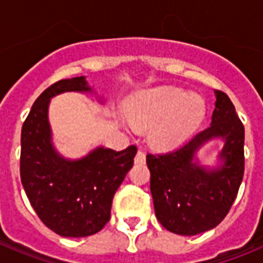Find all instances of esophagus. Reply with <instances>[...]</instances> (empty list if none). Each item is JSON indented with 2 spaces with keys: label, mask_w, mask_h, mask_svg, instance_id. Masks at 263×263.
Returning <instances> with one entry per match:
<instances>
[{
  "label": "esophagus",
  "mask_w": 263,
  "mask_h": 263,
  "mask_svg": "<svg viewBox=\"0 0 263 263\" xmlns=\"http://www.w3.org/2000/svg\"><path fill=\"white\" fill-rule=\"evenodd\" d=\"M146 162V156H144L143 152H138L135 157V164L138 165H143Z\"/></svg>",
  "instance_id": "1"
}]
</instances>
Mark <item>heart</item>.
<instances>
[{
  "label": "heart",
  "mask_w": 263,
  "mask_h": 263,
  "mask_svg": "<svg viewBox=\"0 0 263 263\" xmlns=\"http://www.w3.org/2000/svg\"><path fill=\"white\" fill-rule=\"evenodd\" d=\"M129 123L148 129V142L157 148L177 147L199 128L206 102L198 92L158 87L142 92L127 107Z\"/></svg>",
  "instance_id": "b5f03b06"
}]
</instances>
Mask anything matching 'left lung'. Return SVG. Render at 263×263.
<instances>
[{
	"label": "left lung",
	"instance_id": "obj_1",
	"mask_svg": "<svg viewBox=\"0 0 263 263\" xmlns=\"http://www.w3.org/2000/svg\"><path fill=\"white\" fill-rule=\"evenodd\" d=\"M210 127L177 152L146 157L157 220L171 232L194 236L216 228L228 214L245 173V127L225 92L214 91ZM223 140L214 167L200 164L197 153Z\"/></svg>",
	"mask_w": 263,
	"mask_h": 263
}]
</instances>
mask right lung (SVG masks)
Listing matches in <instances>:
<instances>
[{"mask_svg": "<svg viewBox=\"0 0 263 263\" xmlns=\"http://www.w3.org/2000/svg\"><path fill=\"white\" fill-rule=\"evenodd\" d=\"M63 92L94 90L86 76H79L60 80L39 95L22 128L20 177L31 206L47 228L64 237H86L99 232L110 218L111 200L134 165L136 147L115 152L98 146L78 160L61 156L53 143L49 105Z\"/></svg>", "mask_w": 263, "mask_h": 263, "instance_id": "add662e5", "label": "right lung"}]
</instances>
